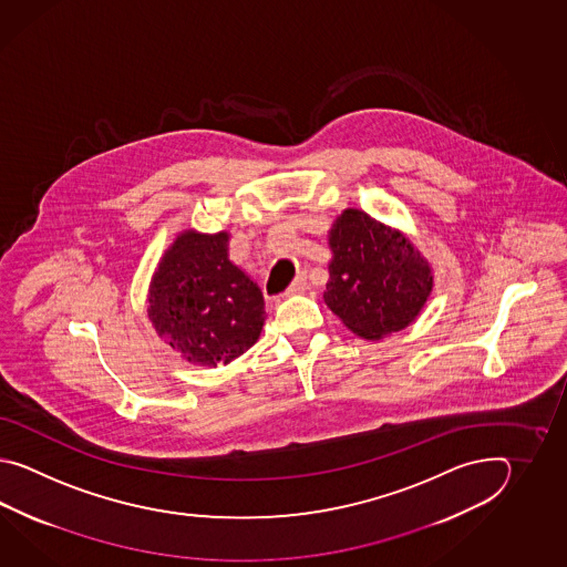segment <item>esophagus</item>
Here are the masks:
<instances>
[{"instance_id": "esophagus-1", "label": "esophagus", "mask_w": 567, "mask_h": 567, "mask_svg": "<svg viewBox=\"0 0 567 567\" xmlns=\"http://www.w3.org/2000/svg\"><path fill=\"white\" fill-rule=\"evenodd\" d=\"M308 289V279H306V276H298V278L293 279V284L289 286L288 291L284 293L286 298H289V296H298V293H303Z\"/></svg>"}]
</instances>
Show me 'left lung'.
I'll use <instances>...</instances> for the list:
<instances>
[{
  "instance_id": "obj_1",
  "label": "left lung",
  "mask_w": 567,
  "mask_h": 567,
  "mask_svg": "<svg viewBox=\"0 0 567 567\" xmlns=\"http://www.w3.org/2000/svg\"><path fill=\"white\" fill-rule=\"evenodd\" d=\"M328 247L326 306L350 332L381 340L415 322L432 296L434 269L403 230L347 208L328 230Z\"/></svg>"
}]
</instances>
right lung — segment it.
Masks as SVG:
<instances>
[{"label": "right lung", "mask_w": 567, "mask_h": 567, "mask_svg": "<svg viewBox=\"0 0 567 567\" xmlns=\"http://www.w3.org/2000/svg\"><path fill=\"white\" fill-rule=\"evenodd\" d=\"M229 230H182L157 261L147 318L190 364L215 369L254 347L266 324L259 286L229 259Z\"/></svg>", "instance_id": "add662e5"}]
</instances>
